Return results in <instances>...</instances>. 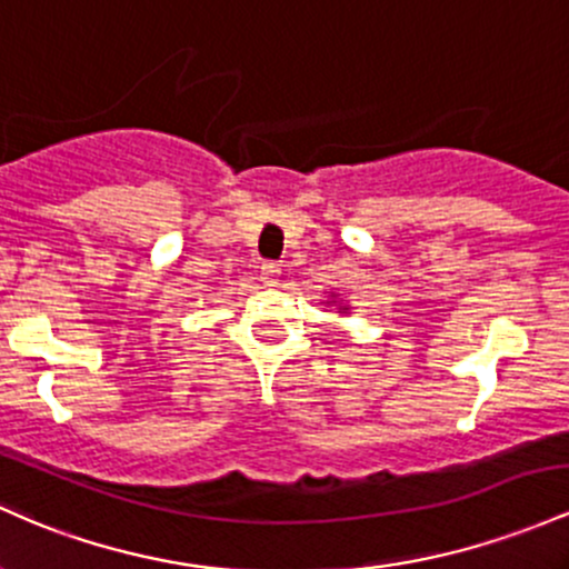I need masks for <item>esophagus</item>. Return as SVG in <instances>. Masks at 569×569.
Here are the masks:
<instances>
[{"instance_id": "esophagus-1", "label": "esophagus", "mask_w": 569, "mask_h": 569, "mask_svg": "<svg viewBox=\"0 0 569 569\" xmlns=\"http://www.w3.org/2000/svg\"><path fill=\"white\" fill-rule=\"evenodd\" d=\"M278 278H280V264H274V261H264V264H261V280H264V286H278Z\"/></svg>"}]
</instances>
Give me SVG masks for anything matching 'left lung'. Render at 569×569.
Listing matches in <instances>:
<instances>
[{
    "mask_svg": "<svg viewBox=\"0 0 569 569\" xmlns=\"http://www.w3.org/2000/svg\"><path fill=\"white\" fill-rule=\"evenodd\" d=\"M340 310H348V308H340Z\"/></svg>",
    "mask_w": 569,
    "mask_h": 569,
    "instance_id": "8db88e82",
    "label": "left lung"
}]
</instances>
